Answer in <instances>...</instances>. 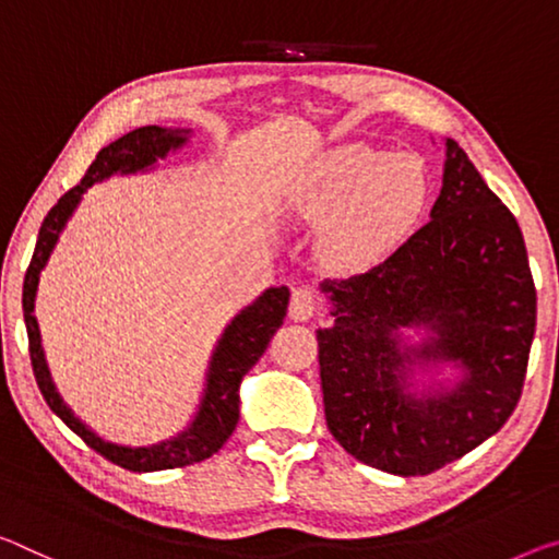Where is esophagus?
Returning <instances> with one entry per match:
<instances>
[{
  "label": "esophagus",
  "instance_id": "obj_1",
  "mask_svg": "<svg viewBox=\"0 0 559 559\" xmlns=\"http://www.w3.org/2000/svg\"><path fill=\"white\" fill-rule=\"evenodd\" d=\"M318 308H321V300H318V294L313 288L308 286L294 288V294H290V306H288V316L294 318V321H308V318H313L318 313Z\"/></svg>",
  "mask_w": 559,
  "mask_h": 559
}]
</instances>
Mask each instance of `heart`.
I'll return each mask as SVG.
<instances>
[{
    "label": "heart",
    "instance_id": "1",
    "mask_svg": "<svg viewBox=\"0 0 559 559\" xmlns=\"http://www.w3.org/2000/svg\"><path fill=\"white\" fill-rule=\"evenodd\" d=\"M430 174L420 156L350 144L313 164L296 211L328 221L325 255L341 269H368L395 251L430 203Z\"/></svg>",
    "mask_w": 559,
    "mask_h": 559
}]
</instances>
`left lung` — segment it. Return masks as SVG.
Returning <instances> with one entry per match:
<instances>
[{
  "label": "left lung",
  "instance_id": "left-lung-1",
  "mask_svg": "<svg viewBox=\"0 0 559 559\" xmlns=\"http://www.w3.org/2000/svg\"><path fill=\"white\" fill-rule=\"evenodd\" d=\"M430 221L383 263L323 281L333 328L316 331L331 436L360 463L393 475H430L495 436L518 407L535 338L537 290L510 209L448 139ZM439 333L419 357L460 359L457 392L415 402L402 391L409 353L392 333Z\"/></svg>",
  "mask_w": 559,
  "mask_h": 559
}]
</instances>
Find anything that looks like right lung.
Segmentation results:
<instances>
[{
  "label": "right lung",
  "instance_id": "add662e5",
  "mask_svg": "<svg viewBox=\"0 0 559 559\" xmlns=\"http://www.w3.org/2000/svg\"><path fill=\"white\" fill-rule=\"evenodd\" d=\"M189 131L183 129H162V127H141L129 131L127 136L111 141L109 146H104L92 166L86 168L84 179L79 181L74 189H69L61 197L47 216L41 221L37 246H34V255L29 261L24 276L22 288V311L26 323V335H29V360L34 378L44 395V401L55 411L61 420L69 425V430H74L88 448L96 450L102 457L111 460L114 465L123 467L131 473H154V471H174V467H186L193 463H201L211 455H216L224 442L231 438V432L238 423V385L241 378L251 370L255 360L263 356V350L269 348L273 333L278 331L288 308V288H269L265 294L255 300L253 306H248L246 311L238 313L231 325L226 328V333L221 335L218 348L214 353L209 370V383L206 395H203L201 411L197 420L179 438L166 440L162 445L152 448H121L111 445L96 438L92 430L84 428L82 420H76L72 411L61 403L55 385L49 380V370L44 366L41 356V343H39V328L37 318H34V294H37L39 273L47 263L51 248H55L59 231L64 228L67 218L72 216L82 193L88 186L106 179L111 174H131L141 171V168L152 166L156 158H164L171 148L181 146Z\"/></svg>",
  "mask_w": 559,
  "mask_h": 559
}]
</instances>
